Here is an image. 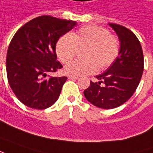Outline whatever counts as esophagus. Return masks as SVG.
Listing matches in <instances>:
<instances>
[{
  "mask_svg": "<svg viewBox=\"0 0 153 153\" xmlns=\"http://www.w3.org/2000/svg\"><path fill=\"white\" fill-rule=\"evenodd\" d=\"M68 78L69 79H79V77L75 76V75H68Z\"/></svg>",
  "mask_w": 153,
  "mask_h": 153,
  "instance_id": "34e87169",
  "label": "esophagus"
}]
</instances>
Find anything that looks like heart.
Returning a JSON list of instances; mask_svg holds the SVG:
<instances>
[{
    "label": "heart",
    "mask_w": 153,
    "mask_h": 153,
    "mask_svg": "<svg viewBox=\"0 0 153 153\" xmlns=\"http://www.w3.org/2000/svg\"><path fill=\"white\" fill-rule=\"evenodd\" d=\"M86 47L82 53L85 59H77L68 63L64 70L71 75H85L96 72L98 67H109L119 53V42L105 27L85 26L76 33L65 34L56 44V53L63 63L71 61L78 53V48Z\"/></svg>",
    "instance_id": "heart-1"
}]
</instances>
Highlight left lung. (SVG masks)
<instances>
[{
  "label": "left lung",
  "instance_id": "obj_1",
  "mask_svg": "<svg viewBox=\"0 0 153 153\" xmlns=\"http://www.w3.org/2000/svg\"><path fill=\"white\" fill-rule=\"evenodd\" d=\"M120 41L119 55L105 72L90 81L84 91L86 100L101 109L120 106L132 96L142 78L144 59L141 43L131 30L120 25L109 23Z\"/></svg>",
  "mask_w": 153,
  "mask_h": 153
}]
</instances>
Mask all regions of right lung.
I'll return each mask as SVG.
<instances>
[{
  "instance_id": "obj_1",
  "label": "right lung",
  "mask_w": 153,
  "mask_h": 153,
  "mask_svg": "<svg viewBox=\"0 0 153 153\" xmlns=\"http://www.w3.org/2000/svg\"><path fill=\"white\" fill-rule=\"evenodd\" d=\"M77 22L51 16L29 21L16 33L8 48L7 74L16 96L25 105L44 110L59 99L67 77H49L63 68L57 61L56 43Z\"/></svg>"
}]
</instances>
